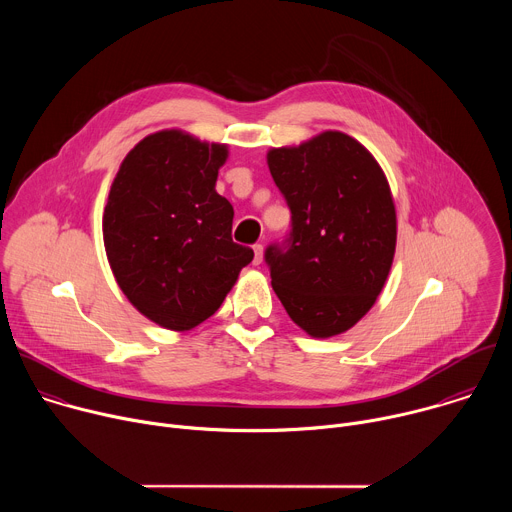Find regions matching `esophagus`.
<instances>
[{"label":"esophagus","instance_id":"1","mask_svg":"<svg viewBox=\"0 0 512 512\" xmlns=\"http://www.w3.org/2000/svg\"><path fill=\"white\" fill-rule=\"evenodd\" d=\"M253 251H255V257H253V263L259 265L263 261V245H253Z\"/></svg>","mask_w":512,"mask_h":512}]
</instances>
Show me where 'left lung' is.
Here are the masks:
<instances>
[{
  "instance_id": "1",
  "label": "left lung",
  "mask_w": 512,
  "mask_h": 512,
  "mask_svg": "<svg viewBox=\"0 0 512 512\" xmlns=\"http://www.w3.org/2000/svg\"><path fill=\"white\" fill-rule=\"evenodd\" d=\"M291 212V231L265 249L285 312L314 338H330L367 314L387 281L397 214L371 152L340 131L267 154Z\"/></svg>"
}]
</instances>
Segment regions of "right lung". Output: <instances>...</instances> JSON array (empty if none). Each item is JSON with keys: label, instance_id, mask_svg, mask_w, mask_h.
I'll use <instances>...</instances> for the list:
<instances>
[{"label": "right lung", "instance_id": "add662e5", "mask_svg": "<svg viewBox=\"0 0 512 512\" xmlns=\"http://www.w3.org/2000/svg\"><path fill=\"white\" fill-rule=\"evenodd\" d=\"M227 145L166 129L125 156L103 214L109 265L127 300L168 330L225 302L253 249L233 243V206L214 190Z\"/></svg>", "mask_w": 512, "mask_h": 512}]
</instances>
